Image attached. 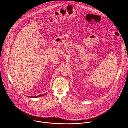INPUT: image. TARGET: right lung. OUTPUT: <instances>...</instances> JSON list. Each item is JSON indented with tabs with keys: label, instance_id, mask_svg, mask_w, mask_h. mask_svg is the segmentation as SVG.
Instances as JSON below:
<instances>
[{
	"label": "right lung",
	"instance_id": "add662e5",
	"mask_svg": "<svg viewBox=\"0 0 128 128\" xmlns=\"http://www.w3.org/2000/svg\"><path fill=\"white\" fill-rule=\"evenodd\" d=\"M45 94H41V95H40V96H29V98H38V97H39V96H42L43 95H44Z\"/></svg>",
	"mask_w": 128,
	"mask_h": 128
}]
</instances>
